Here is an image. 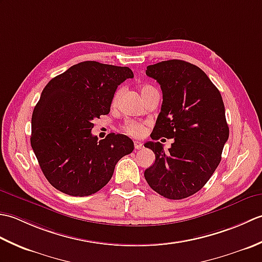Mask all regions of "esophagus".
I'll return each instance as SVG.
<instances>
[{
	"mask_svg": "<svg viewBox=\"0 0 262 262\" xmlns=\"http://www.w3.org/2000/svg\"><path fill=\"white\" fill-rule=\"evenodd\" d=\"M134 146H135V149H141V148H143V144L141 142L135 141L134 142Z\"/></svg>",
	"mask_w": 262,
	"mask_h": 262,
	"instance_id": "obj_1",
	"label": "esophagus"
}]
</instances>
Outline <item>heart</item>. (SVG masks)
<instances>
[{"mask_svg": "<svg viewBox=\"0 0 262 262\" xmlns=\"http://www.w3.org/2000/svg\"><path fill=\"white\" fill-rule=\"evenodd\" d=\"M149 89H152V88L148 86V85L142 86L141 88L142 96L146 91H148ZM120 93H121V90H117L116 93L114 94V98H113V103L114 104H116L117 102H118V100L120 98ZM122 129H124V132L126 133V134L130 135V136H141L143 133H144V125L141 124V122L129 120V121H126L125 122V125L122 126Z\"/></svg>", "mask_w": 262, "mask_h": 262, "instance_id": "obj_1", "label": "heart"}]
</instances>
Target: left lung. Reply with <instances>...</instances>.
Wrapping results in <instances>:
<instances>
[{"instance_id": "1", "label": "left lung", "mask_w": 262, "mask_h": 262, "mask_svg": "<svg viewBox=\"0 0 262 262\" xmlns=\"http://www.w3.org/2000/svg\"><path fill=\"white\" fill-rule=\"evenodd\" d=\"M146 75L161 85L163 102L144 146L155 154L144 177L154 191L168 199H183L202 189L222 159L229 126L221 93L198 66L170 59L148 65ZM174 138L168 152L154 140Z\"/></svg>"}]
</instances>
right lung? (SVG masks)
Segmentation results:
<instances>
[{"label":"right lung","mask_w":262,"mask_h":262,"mask_svg":"<svg viewBox=\"0 0 262 262\" xmlns=\"http://www.w3.org/2000/svg\"><path fill=\"white\" fill-rule=\"evenodd\" d=\"M134 77L129 68L86 60L55 76L41 92L31 118V147L49 183L70 196L103 188L117 162L134 149L122 134L98 141L93 120L108 115L120 83Z\"/></svg>","instance_id":"right-lung-1"}]
</instances>
